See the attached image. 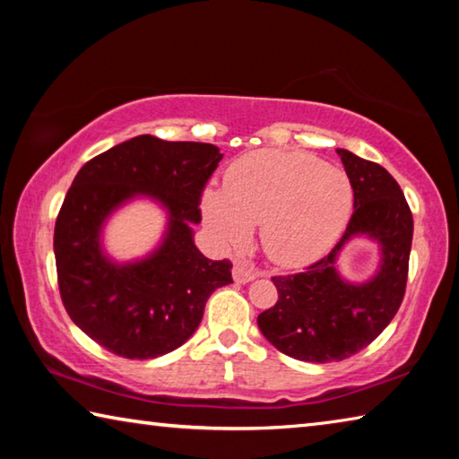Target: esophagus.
I'll list each match as a JSON object with an SVG mask.
<instances>
[{"instance_id": "34e87169", "label": "esophagus", "mask_w": 459, "mask_h": 459, "mask_svg": "<svg viewBox=\"0 0 459 459\" xmlns=\"http://www.w3.org/2000/svg\"><path fill=\"white\" fill-rule=\"evenodd\" d=\"M257 275H259V271L253 265V263H248L245 259L235 261V267H232V279H235L237 283H248V281H253Z\"/></svg>"}]
</instances>
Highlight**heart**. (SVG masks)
Segmentation results:
<instances>
[{"instance_id": "1", "label": "heart", "mask_w": 459, "mask_h": 459, "mask_svg": "<svg viewBox=\"0 0 459 459\" xmlns=\"http://www.w3.org/2000/svg\"><path fill=\"white\" fill-rule=\"evenodd\" d=\"M354 211L344 169L301 152L261 150L230 164L222 190L202 194L208 229L224 245H243L261 224L271 261L307 265L338 243Z\"/></svg>"}]
</instances>
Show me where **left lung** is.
Wrapping results in <instances>:
<instances>
[{
    "mask_svg": "<svg viewBox=\"0 0 459 459\" xmlns=\"http://www.w3.org/2000/svg\"><path fill=\"white\" fill-rule=\"evenodd\" d=\"M354 188V212L338 245L304 273L273 277L279 299L259 314L263 336L304 362L344 360L367 348L397 314L405 295L413 214L399 184L375 161L336 150ZM356 238L379 248L364 282L341 275V251Z\"/></svg>",
    "mask_w": 459,
    "mask_h": 459,
    "instance_id": "1",
    "label": "left lung"
}]
</instances>
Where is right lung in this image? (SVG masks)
<instances>
[{
  "mask_svg": "<svg viewBox=\"0 0 459 459\" xmlns=\"http://www.w3.org/2000/svg\"><path fill=\"white\" fill-rule=\"evenodd\" d=\"M222 160L212 143L137 135L81 168L54 227L58 287L71 320L108 352L158 359L180 348L232 265L194 245L200 192ZM135 199L167 212L160 243L143 258L115 260L104 247L110 216Z\"/></svg>",
  "mask_w": 459,
  "mask_h": 459,
  "instance_id": "1",
  "label": "right lung"
}]
</instances>
